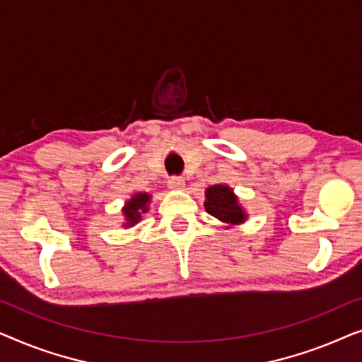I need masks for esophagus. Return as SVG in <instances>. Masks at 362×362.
Returning a JSON list of instances; mask_svg holds the SVG:
<instances>
[{"label":"esophagus","mask_w":362,"mask_h":362,"mask_svg":"<svg viewBox=\"0 0 362 362\" xmlns=\"http://www.w3.org/2000/svg\"><path fill=\"white\" fill-rule=\"evenodd\" d=\"M168 186H170L171 189H182V187H185V180H182L181 176H171L170 180H168Z\"/></svg>","instance_id":"1"}]
</instances>
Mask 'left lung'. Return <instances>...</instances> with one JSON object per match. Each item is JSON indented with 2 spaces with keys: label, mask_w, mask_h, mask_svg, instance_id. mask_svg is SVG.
I'll return each instance as SVG.
<instances>
[{
  "label": "left lung",
  "mask_w": 362,
  "mask_h": 362,
  "mask_svg": "<svg viewBox=\"0 0 362 362\" xmlns=\"http://www.w3.org/2000/svg\"><path fill=\"white\" fill-rule=\"evenodd\" d=\"M206 211L211 216L217 217L227 224H239L245 221V214L242 212L240 206L237 204V197L230 187L217 185L206 191Z\"/></svg>",
  "instance_id": "8db88e82"
}]
</instances>
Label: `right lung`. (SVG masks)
Masks as SVG:
<instances>
[{
    "label": "right lung",
    "instance_id": "1",
    "mask_svg": "<svg viewBox=\"0 0 362 362\" xmlns=\"http://www.w3.org/2000/svg\"><path fill=\"white\" fill-rule=\"evenodd\" d=\"M150 201V196L145 194V192H140V194H135L130 201L127 202L125 209H123V214L127 217V226L130 227L133 224H136L140 221L141 212H146V204Z\"/></svg>",
    "mask_w": 362,
    "mask_h": 362
}]
</instances>
